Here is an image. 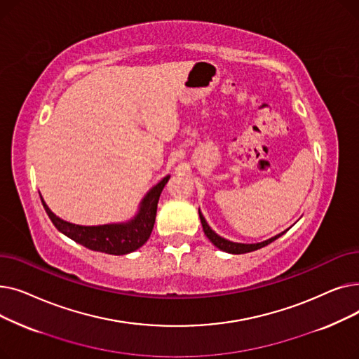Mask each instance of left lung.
<instances>
[{
    "label": "left lung",
    "instance_id": "left-lung-1",
    "mask_svg": "<svg viewBox=\"0 0 359 359\" xmlns=\"http://www.w3.org/2000/svg\"><path fill=\"white\" fill-rule=\"evenodd\" d=\"M199 218H201V222H202V229H203L205 236L210 238V241L214 244V246L218 248V249L222 250V252H227V253H231V255L249 253V252H255V250H257V249L265 248V246H268L269 243L275 241L276 238H279L282 234H285V233L290 230V229H288V230H285V231H282V233L276 234L275 237H271V238H268V240H265V241H260V243H252V244L234 243V241H230V240H227V238H224V237L218 236V234L210 227L208 222H206V219L203 218L201 210H199Z\"/></svg>",
    "mask_w": 359,
    "mask_h": 359
}]
</instances>
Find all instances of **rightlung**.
Returning <instances> with one entry per match:
<instances>
[{
  "mask_svg": "<svg viewBox=\"0 0 359 359\" xmlns=\"http://www.w3.org/2000/svg\"><path fill=\"white\" fill-rule=\"evenodd\" d=\"M168 179L170 176H165L157 184L151 187L142 198L135 217L126 222L103 225L72 224L56 217L49 210V206L45 203L42 196L41 199L48 217L55 227L58 229V231L90 250L121 256L135 252L149 238L156 222L157 203Z\"/></svg>",
  "mask_w": 359,
  "mask_h": 359,
  "instance_id": "right-lung-1",
  "label": "right lung"
}]
</instances>
